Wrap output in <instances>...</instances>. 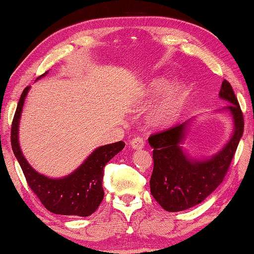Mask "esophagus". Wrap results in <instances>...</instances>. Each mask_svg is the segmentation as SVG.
I'll use <instances>...</instances> for the list:
<instances>
[{
  "label": "esophagus",
  "instance_id": "1",
  "mask_svg": "<svg viewBox=\"0 0 254 254\" xmlns=\"http://www.w3.org/2000/svg\"><path fill=\"white\" fill-rule=\"evenodd\" d=\"M130 144L134 150H140L144 147V141L143 139H141L140 136H135L134 139H132Z\"/></svg>",
  "mask_w": 254,
  "mask_h": 254
}]
</instances>
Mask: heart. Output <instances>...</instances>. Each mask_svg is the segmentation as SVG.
<instances>
[{"label": "heart", "instance_id": "obj_1", "mask_svg": "<svg viewBox=\"0 0 254 254\" xmlns=\"http://www.w3.org/2000/svg\"><path fill=\"white\" fill-rule=\"evenodd\" d=\"M168 86L165 78H154L150 81L147 88L149 97H156ZM188 96V88L184 84L170 86L161 101L154 105L149 113V121L153 127H166L177 121L183 111L184 103Z\"/></svg>", "mask_w": 254, "mask_h": 254}]
</instances>
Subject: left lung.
Segmentation results:
<instances>
[{
    "instance_id": "1",
    "label": "left lung",
    "mask_w": 254,
    "mask_h": 254,
    "mask_svg": "<svg viewBox=\"0 0 254 254\" xmlns=\"http://www.w3.org/2000/svg\"><path fill=\"white\" fill-rule=\"evenodd\" d=\"M218 95L230 103L223 112L231 114L234 131L229 142L213 157L197 160L184 151L182 143L187 134L188 122L149 137V144L153 149L150 190L153 198L167 212H180L201 203L220 186L229 170L243 135L244 120L229 81L223 80Z\"/></svg>"
}]
</instances>
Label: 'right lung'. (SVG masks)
<instances>
[{
	"mask_svg": "<svg viewBox=\"0 0 254 254\" xmlns=\"http://www.w3.org/2000/svg\"><path fill=\"white\" fill-rule=\"evenodd\" d=\"M29 89L30 87H25L21 94L11 128L12 150L18 159L29 187L51 213L81 217L89 216L98 208L104 198L102 186L104 167L121 151L126 143L119 141L95 149L74 173L66 177L49 178L39 174L25 160L19 144V122Z\"/></svg>",
	"mask_w": 254,
	"mask_h": 254,
	"instance_id": "obj_1",
	"label": "right lung"
}]
</instances>
